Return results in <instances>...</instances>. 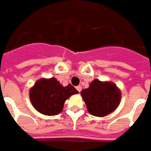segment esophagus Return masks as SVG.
I'll use <instances>...</instances> for the list:
<instances>
[{"mask_svg": "<svg viewBox=\"0 0 151 151\" xmlns=\"http://www.w3.org/2000/svg\"><path fill=\"white\" fill-rule=\"evenodd\" d=\"M76 89L78 90V92H81V91H82V86H78L76 87Z\"/></svg>", "mask_w": 151, "mask_h": 151, "instance_id": "esophagus-1", "label": "esophagus"}]
</instances>
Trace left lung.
<instances>
[{
  "instance_id": "8db88e82",
  "label": "left lung",
  "mask_w": 151,
  "mask_h": 151,
  "mask_svg": "<svg viewBox=\"0 0 151 151\" xmlns=\"http://www.w3.org/2000/svg\"><path fill=\"white\" fill-rule=\"evenodd\" d=\"M87 110L95 116L103 117L111 113L120 103L121 92L111 82H101L94 79L88 88L81 92Z\"/></svg>"
}]
</instances>
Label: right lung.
I'll return each instance as SVG.
<instances>
[{"mask_svg": "<svg viewBox=\"0 0 151 151\" xmlns=\"http://www.w3.org/2000/svg\"><path fill=\"white\" fill-rule=\"evenodd\" d=\"M78 94L71 84L63 86L55 78H40L30 89L31 104L41 114L55 116L62 111L66 99Z\"/></svg>", "mask_w": 151, "mask_h": 151, "instance_id": "add662e5", "label": "right lung"}]
</instances>
